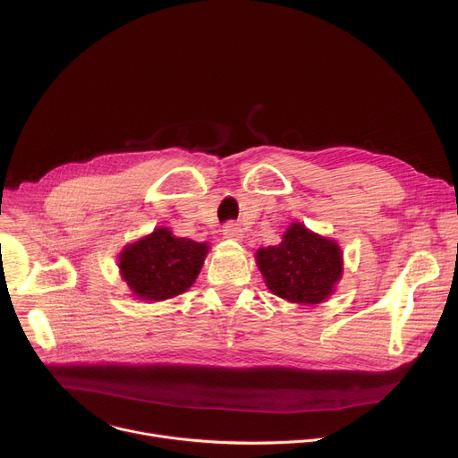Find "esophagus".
<instances>
[{
  "label": "esophagus",
  "instance_id": "obj_1",
  "mask_svg": "<svg viewBox=\"0 0 458 458\" xmlns=\"http://www.w3.org/2000/svg\"><path fill=\"white\" fill-rule=\"evenodd\" d=\"M223 235H225L226 239L239 241V239L242 237V228H241V225H237V223H228V225L223 226Z\"/></svg>",
  "mask_w": 458,
  "mask_h": 458
}]
</instances>
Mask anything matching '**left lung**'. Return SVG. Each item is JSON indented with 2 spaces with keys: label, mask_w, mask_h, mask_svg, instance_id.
Masks as SVG:
<instances>
[{
  "label": "left lung",
  "mask_w": 458,
  "mask_h": 458,
  "mask_svg": "<svg viewBox=\"0 0 458 458\" xmlns=\"http://www.w3.org/2000/svg\"><path fill=\"white\" fill-rule=\"evenodd\" d=\"M257 265L276 295L292 302L318 304L332 295L341 279L343 253L337 242L295 223L281 244L259 248Z\"/></svg>",
  "instance_id": "1"
}]
</instances>
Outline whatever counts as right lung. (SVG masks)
<instances>
[{
  "label": "right lung",
  "instance_id": "obj_1",
  "mask_svg": "<svg viewBox=\"0 0 458 458\" xmlns=\"http://www.w3.org/2000/svg\"><path fill=\"white\" fill-rule=\"evenodd\" d=\"M207 251L205 242L174 237L166 228H157L123 250L119 270L136 297L165 301L193 284Z\"/></svg>",
  "mask_w": 458,
  "mask_h": 458
}]
</instances>
